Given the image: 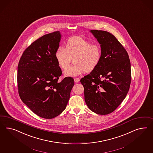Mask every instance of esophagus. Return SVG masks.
Masks as SVG:
<instances>
[{
  "label": "esophagus",
  "instance_id": "34e87169",
  "mask_svg": "<svg viewBox=\"0 0 153 153\" xmlns=\"http://www.w3.org/2000/svg\"><path fill=\"white\" fill-rule=\"evenodd\" d=\"M74 81L76 83H77L79 81V78H74Z\"/></svg>",
  "mask_w": 153,
  "mask_h": 153
}]
</instances>
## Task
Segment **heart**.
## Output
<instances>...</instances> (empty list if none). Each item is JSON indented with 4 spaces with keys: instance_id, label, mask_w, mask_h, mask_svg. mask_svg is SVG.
<instances>
[{
    "instance_id": "obj_1",
    "label": "heart",
    "mask_w": 153,
    "mask_h": 153,
    "mask_svg": "<svg viewBox=\"0 0 153 153\" xmlns=\"http://www.w3.org/2000/svg\"><path fill=\"white\" fill-rule=\"evenodd\" d=\"M55 57L58 65L63 70L67 68L73 58L74 64L65 70L64 74L67 76L75 77L97 67L102 60V48L83 37L74 36L67 41L65 47L56 48Z\"/></svg>"
}]
</instances>
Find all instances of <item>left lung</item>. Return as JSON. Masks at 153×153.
Instances as JSON below:
<instances>
[{"instance_id":"obj_1","label":"left lung","mask_w":153,"mask_h":153,"mask_svg":"<svg viewBox=\"0 0 153 153\" xmlns=\"http://www.w3.org/2000/svg\"><path fill=\"white\" fill-rule=\"evenodd\" d=\"M90 31L100 44L102 60L80 82L88 108L97 114L105 115L114 111L128 93L131 63L125 48L111 33L97 30Z\"/></svg>"}]
</instances>
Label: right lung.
<instances>
[{
  "label": "right lung",
  "instance_id": "obj_1",
  "mask_svg": "<svg viewBox=\"0 0 153 153\" xmlns=\"http://www.w3.org/2000/svg\"><path fill=\"white\" fill-rule=\"evenodd\" d=\"M59 31L44 35L23 51L18 65L17 86L22 101L36 115L51 119L66 108L74 85L72 77L58 81L62 72L55 57Z\"/></svg>",
  "mask_w": 153,
  "mask_h": 153
}]
</instances>
